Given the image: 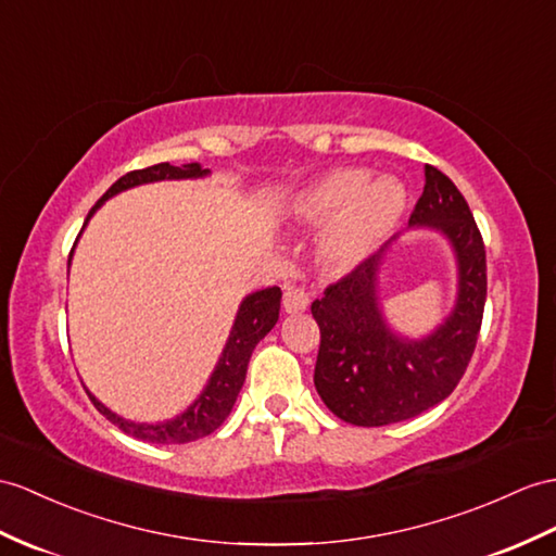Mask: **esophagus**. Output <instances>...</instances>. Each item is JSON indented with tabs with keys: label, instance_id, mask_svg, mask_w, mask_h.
Wrapping results in <instances>:
<instances>
[{
	"label": "esophagus",
	"instance_id": "obj_1",
	"mask_svg": "<svg viewBox=\"0 0 556 556\" xmlns=\"http://www.w3.org/2000/svg\"><path fill=\"white\" fill-rule=\"evenodd\" d=\"M308 292L296 286H288L286 296H282V306H286L288 314H302V311L308 308Z\"/></svg>",
	"mask_w": 556,
	"mask_h": 556
}]
</instances>
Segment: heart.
<instances>
[{"instance_id":"b5f03b06","label":"heart","mask_w":556,"mask_h":556,"mask_svg":"<svg viewBox=\"0 0 556 556\" xmlns=\"http://www.w3.org/2000/svg\"><path fill=\"white\" fill-rule=\"evenodd\" d=\"M405 210V188L394 176L349 167L325 176L294 202L296 222L320 228V252L337 268H354L396 231Z\"/></svg>"}]
</instances>
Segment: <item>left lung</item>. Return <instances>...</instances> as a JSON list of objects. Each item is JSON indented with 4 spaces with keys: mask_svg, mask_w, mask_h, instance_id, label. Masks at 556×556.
Instances as JSON below:
<instances>
[{
    "mask_svg": "<svg viewBox=\"0 0 556 556\" xmlns=\"http://www.w3.org/2000/svg\"><path fill=\"white\" fill-rule=\"evenodd\" d=\"M441 233L453 250L457 292L451 314L425 337L401 334L384 316L380 274L399 236L311 304L320 328L314 372L318 396L356 427L417 417L448 399L469 365L485 304V250L457 186L425 165V191L408 231Z\"/></svg>",
    "mask_w": 556,
    "mask_h": 556,
    "instance_id": "1",
    "label": "left lung"
}]
</instances>
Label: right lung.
<instances>
[{
	"label": "right lung",
	"mask_w": 556,
	"mask_h": 556,
	"mask_svg": "<svg viewBox=\"0 0 556 556\" xmlns=\"http://www.w3.org/2000/svg\"><path fill=\"white\" fill-rule=\"evenodd\" d=\"M205 176H210V169H202L200 165H195V162L193 165H184V167H174V165H169V162H160V165H153V167L129 172L122 176V179H117L111 188H108L103 198L91 207L83 231L105 200L115 198L117 193H125V191H129V188H137L143 184H155V181L205 179ZM71 260H73V252H71ZM280 296H282L280 288H266V290H256V292L248 294L245 300L240 302L233 328H231V332H228V340L224 344L219 361H216V365H214L207 384L202 387L200 396L191 405H188L181 415L165 419V422H134V419H127V417L113 413L108 405H103L85 387L91 403L97 405V410L105 419H111L115 427L125 431V434L148 441V443H165V445L188 443V441H198L202 437L212 434L214 429H219L224 425V419L233 410V403L240 394L242 382H245L248 363H250L254 346L260 344L264 337L274 330V325L278 323Z\"/></svg>",
	"instance_id": "1"
}]
</instances>
